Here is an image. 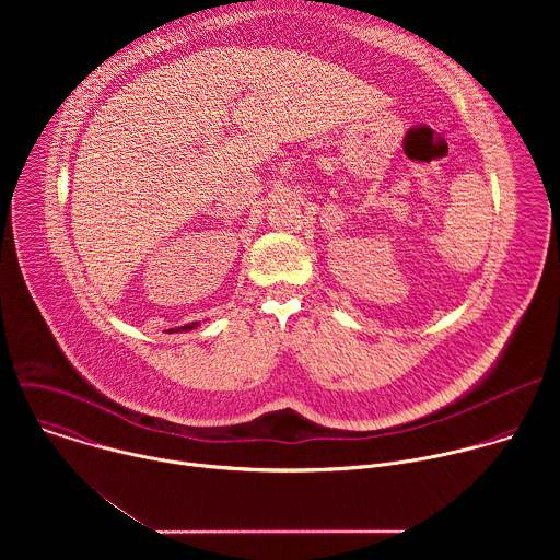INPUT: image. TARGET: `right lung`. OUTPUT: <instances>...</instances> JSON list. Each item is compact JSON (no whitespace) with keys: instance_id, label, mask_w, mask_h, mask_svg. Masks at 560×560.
Returning a JSON list of instances; mask_svg holds the SVG:
<instances>
[{"instance_id":"right-lung-1","label":"right lung","mask_w":560,"mask_h":560,"mask_svg":"<svg viewBox=\"0 0 560 560\" xmlns=\"http://www.w3.org/2000/svg\"><path fill=\"white\" fill-rule=\"evenodd\" d=\"M192 328H197V324H188V326H184V328H177V330H168V332H182V330H192Z\"/></svg>"}]
</instances>
